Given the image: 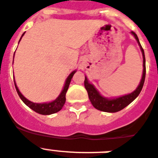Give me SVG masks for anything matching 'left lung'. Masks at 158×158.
<instances>
[{"instance_id": "1", "label": "left lung", "mask_w": 158, "mask_h": 158, "mask_svg": "<svg viewBox=\"0 0 158 158\" xmlns=\"http://www.w3.org/2000/svg\"><path fill=\"white\" fill-rule=\"evenodd\" d=\"M131 34L134 35L135 39L137 40L138 43H139V45H140V48H141L143 56V72L140 84L139 85L137 89L134 92H132L131 94H130L124 95V96H122L120 98H118L116 99L109 100V99H106L105 98H103L102 96H101L100 94L94 88V86L92 84H90V83H89L86 77H85V88H86V91L88 93L89 101H90V102H91L92 105H93V106L95 109H98L100 111H103V112H107V113H116V112H118V111L122 110L126 106H128L129 104L131 103L139 96V94L141 92L142 89H143V84H144L145 82V78H146V59H145L144 50H143L141 44L139 42L137 35L135 33L134 31H131Z\"/></svg>"}]
</instances>
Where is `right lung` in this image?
Wrapping results in <instances>:
<instances>
[{
    "label": "right lung",
    "instance_id": "obj_1",
    "mask_svg": "<svg viewBox=\"0 0 158 158\" xmlns=\"http://www.w3.org/2000/svg\"><path fill=\"white\" fill-rule=\"evenodd\" d=\"M23 35L24 33L23 34L22 37L23 36ZM22 37H21V38H22ZM75 73H76V71L72 72V73L69 75V76L68 77V79H67L66 82H65L64 87L63 90H62V92L60 93V94L59 95V97H58L56 100L53 101V102H49V103L37 104V103H34V102H30V101L27 100L26 98H24V97L23 96V94L19 92V89H18V87H17L16 84H15V82H15V89H16V91L17 93H18V94H19V98H20L21 100H22L24 103L26 104L28 107L31 108L32 110H34L35 112H36V113H39V114L50 115V114H52V113H57V112H59V111L62 109L64 105L65 101H66V98H65L66 92L67 90H68V89H69L70 82L71 80H72V77H73L74 74Z\"/></svg>",
    "mask_w": 158,
    "mask_h": 158
}]
</instances>
